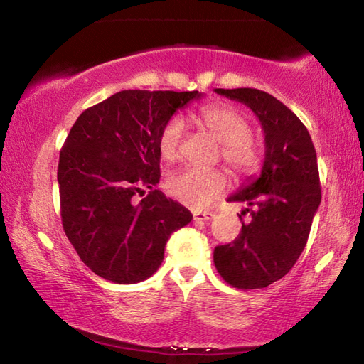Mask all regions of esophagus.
Returning <instances> with one entry per match:
<instances>
[{
  "label": "esophagus",
  "instance_id": "34e87169",
  "mask_svg": "<svg viewBox=\"0 0 364 364\" xmlns=\"http://www.w3.org/2000/svg\"><path fill=\"white\" fill-rule=\"evenodd\" d=\"M193 217L196 221H207V220H212L215 215L212 212H194Z\"/></svg>",
  "mask_w": 364,
  "mask_h": 364
}]
</instances>
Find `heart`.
<instances>
[{
    "label": "heart",
    "mask_w": 364,
    "mask_h": 364,
    "mask_svg": "<svg viewBox=\"0 0 364 364\" xmlns=\"http://www.w3.org/2000/svg\"><path fill=\"white\" fill-rule=\"evenodd\" d=\"M200 128L221 143V159L236 175H250L260 167V149L250 138L252 125L247 117L225 104L204 106L194 115ZM184 141V123L180 117H171L159 136L160 156L168 162L180 159ZM228 188V178L220 170L183 168L171 175L167 189L181 204L202 208L207 207Z\"/></svg>",
    "instance_id": "b5f03b06"
}]
</instances>
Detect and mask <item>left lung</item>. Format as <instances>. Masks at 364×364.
<instances>
[{
	"label": "left lung",
	"instance_id": "left-lung-1",
	"mask_svg": "<svg viewBox=\"0 0 364 364\" xmlns=\"http://www.w3.org/2000/svg\"><path fill=\"white\" fill-rule=\"evenodd\" d=\"M215 93L252 109L264 133L262 173L230 196L244 202L250 221L234 242L217 245L213 262L228 284L262 289L286 276L305 249L321 202L316 151L306 127L291 109L255 88ZM241 215L239 218L242 220Z\"/></svg>",
	"mask_w": 364,
	"mask_h": 364
}]
</instances>
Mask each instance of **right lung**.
I'll use <instances>...</instances> for the list:
<instances>
[{
    "instance_id": "add662e5",
    "label": "right lung",
    "mask_w": 364,
    "mask_h": 364,
    "mask_svg": "<svg viewBox=\"0 0 364 364\" xmlns=\"http://www.w3.org/2000/svg\"><path fill=\"white\" fill-rule=\"evenodd\" d=\"M199 91L125 90L86 109L60 149L58 181L65 236L91 271L117 284L156 273L186 207L156 189L159 136ZM144 199L137 202V197Z\"/></svg>"
}]
</instances>
